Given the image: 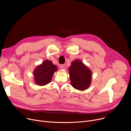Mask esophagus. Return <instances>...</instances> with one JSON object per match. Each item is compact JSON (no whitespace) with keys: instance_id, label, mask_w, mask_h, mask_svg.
Masks as SVG:
<instances>
[{"instance_id":"obj_1","label":"esophagus","mask_w":131,"mask_h":131,"mask_svg":"<svg viewBox=\"0 0 131 131\" xmlns=\"http://www.w3.org/2000/svg\"><path fill=\"white\" fill-rule=\"evenodd\" d=\"M60 68L62 70H66V64H62L60 66Z\"/></svg>"}]
</instances>
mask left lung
Segmentation results:
<instances>
[{
  "label": "left lung",
  "instance_id": "obj_1",
  "mask_svg": "<svg viewBox=\"0 0 131 131\" xmlns=\"http://www.w3.org/2000/svg\"><path fill=\"white\" fill-rule=\"evenodd\" d=\"M71 84L75 89L83 91L88 89L92 80V71L80 60L71 62L69 68Z\"/></svg>",
  "mask_w": 131,
  "mask_h": 131
}]
</instances>
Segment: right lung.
<instances>
[{"label":"right lung","instance_id":"add662e5","mask_svg":"<svg viewBox=\"0 0 131 131\" xmlns=\"http://www.w3.org/2000/svg\"><path fill=\"white\" fill-rule=\"evenodd\" d=\"M57 70V65L53 64L52 61L48 60L43 61L33 72L35 83L38 86L47 85L51 82L54 73Z\"/></svg>","mask_w":131,"mask_h":131}]
</instances>
